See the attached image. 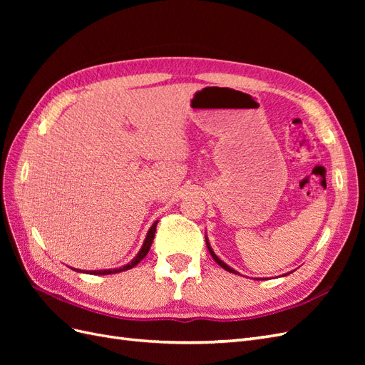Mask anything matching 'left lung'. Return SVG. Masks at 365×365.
Segmentation results:
<instances>
[{
  "instance_id": "left-lung-1",
  "label": "left lung",
  "mask_w": 365,
  "mask_h": 365,
  "mask_svg": "<svg viewBox=\"0 0 365 365\" xmlns=\"http://www.w3.org/2000/svg\"><path fill=\"white\" fill-rule=\"evenodd\" d=\"M205 244H207V248H208V251H210V254H212V257H213V259H215V262H216V263H217V264H219V267H222V268H224V269H225V271H228V272H233V274H237V272H236V271H235V269H233V268H230V267H228V264H227V263H224V262H222V260H220V259H219V257H217V256H216V254H215V252H213V250H212V248H210V244H208V240H205Z\"/></svg>"
}]
</instances>
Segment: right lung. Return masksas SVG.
I'll use <instances>...</instances> for the list:
<instances>
[{
  "label": "right lung",
  "instance_id": "obj_1",
  "mask_svg": "<svg viewBox=\"0 0 365 365\" xmlns=\"http://www.w3.org/2000/svg\"><path fill=\"white\" fill-rule=\"evenodd\" d=\"M157 224L158 222H155L153 224L152 227H150V230L148 231V236H146V240H145V244H143V247H141V250H140V252L137 254V257L132 260L130 263H128V264H125V267H121V268H117V269H103V271H90V274H93V275H105V274H115V272H120V271H126V269H130V268H134L137 263H140L143 259H145L146 256H148V252H149V250H150V245H152V242H153V237H155V231H157ZM88 272V271H86Z\"/></svg>",
  "mask_w": 365,
  "mask_h": 365
}]
</instances>
